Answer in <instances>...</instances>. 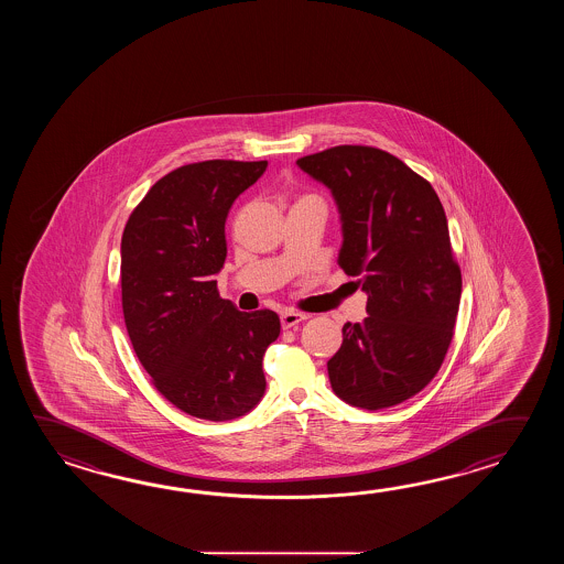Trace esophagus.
<instances>
[{
  "instance_id": "esophagus-1",
  "label": "esophagus",
  "mask_w": 564,
  "mask_h": 564,
  "mask_svg": "<svg viewBox=\"0 0 564 564\" xmlns=\"http://www.w3.org/2000/svg\"><path fill=\"white\" fill-rule=\"evenodd\" d=\"M306 318H308V316H306V314H300V312L286 311L280 314V323H282L284 328H292V326H296V324L306 321Z\"/></svg>"
}]
</instances>
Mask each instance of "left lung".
Masks as SVG:
<instances>
[{
	"instance_id": "obj_1",
	"label": "left lung",
	"mask_w": 564,
	"mask_h": 564,
	"mask_svg": "<svg viewBox=\"0 0 564 564\" xmlns=\"http://www.w3.org/2000/svg\"><path fill=\"white\" fill-rule=\"evenodd\" d=\"M296 165L333 193L338 265L369 296V316L343 326L326 362L333 391L352 408L399 405L432 381L454 336L462 272L444 205L430 181L375 147L340 144Z\"/></svg>"
}]
</instances>
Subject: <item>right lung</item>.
I'll return each mask as SVG.
<instances>
[{
  "label": "right lung",
  "mask_w": 564,
  "mask_h": 564,
  "mask_svg": "<svg viewBox=\"0 0 564 564\" xmlns=\"http://www.w3.org/2000/svg\"><path fill=\"white\" fill-rule=\"evenodd\" d=\"M268 161H202L156 181L120 241L122 314L161 395L187 415L229 421L264 397L262 359L276 312H240L217 292L226 219Z\"/></svg>",
  "instance_id": "add662e5"
}]
</instances>
